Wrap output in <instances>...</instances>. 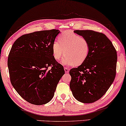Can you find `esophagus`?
I'll use <instances>...</instances> for the list:
<instances>
[{
  "instance_id": "34e87169",
  "label": "esophagus",
  "mask_w": 126,
  "mask_h": 126,
  "mask_svg": "<svg viewBox=\"0 0 126 126\" xmlns=\"http://www.w3.org/2000/svg\"><path fill=\"white\" fill-rule=\"evenodd\" d=\"M64 71H65V72L66 73H68L69 72V69L67 67H64Z\"/></svg>"
}]
</instances>
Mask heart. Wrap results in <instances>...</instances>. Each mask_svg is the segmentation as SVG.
Returning a JSON list of instances; mask_svg holds the SVG:
<instances>
[{
    "instance_id": "obj_1",
    "label": "heart",
    "mask_w": 126,
    "mask_h": 126,
    "mask_svg": "<svg viewBox=\"0 0 126 126\" xmlns=\"http://www.w3.org/2000/svg\"><path fill=\"white\" fill-rule=\"evenodd\" d=\"M52 45L53 55L57 61L65 56L61 63L71 66L82 64L88 57L90 44L86 38L76 34L70 31H65L59 35Z\"/></svg>"
}]
</instances>
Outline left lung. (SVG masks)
<instances>
[{"mask_svg": "<svg viewBox=\"0 0 126 126\" xmlns=\"http://www.w3.org/2000/svg\"><path fill=\"white\" fill-rule=\"evenodd\" d=\"M74 32L88 40L90 51L84 62L69 71V86L78 101L92 103L106 93L114 80L117 51L103 33L93 30H75Z\"/></svg>", "mask_w": 126, "mask_h": 126, "instance_id": "1", "label": "left lung"}]
</instances>
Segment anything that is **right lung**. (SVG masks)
<instances>
[{"label": "right lung", "instance_id": "1", "mask_svg": "<svg viewBox=\"0 0 126 126\" xmlns=\"http://www.w3.org/2000/svg\"><path fill=\"white\" fill-rule=\"evenodd\" d=\"M59 32L53 29L23 35L15 41L9 52L8 67L12 85L32 104L49 102L65 73L53 55L52 45Z\"/></svg>", "mask_w": 126, "mask_h": 126}]
</instances>
